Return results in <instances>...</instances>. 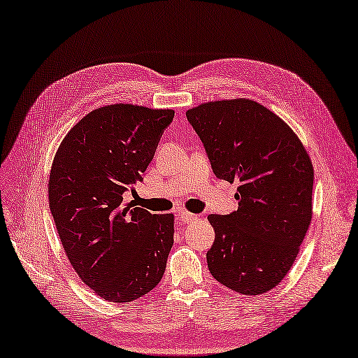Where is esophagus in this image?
<instances>
[{
  "label": "esophagus",
  "mask_w": 358,
  "mask_h": 358,
  "mask_svg": "<svg viewBox=\"0 0 358 358\" xmlns=\"http://www.w3.org/2000/svg\"><path fill=\"white\" fill-rule=\"evenodd\" d=\"M178 217L181 219L182 222H186V224L195 222L196 219H198V216H196V215H194V213H189V212H186V210H178Z\"/></svg>",
  "instance_id": "obj_1"
}]
</instances>
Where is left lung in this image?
I'll return each mask as SVG.
<instances>
[{"label":"left lung","instance_id":"8db88e82","mask_svg":"<svg viewBox=\"0 0 358 358\" xmlns=\"http://www.w3.org/2000/svg\"><path fill=\"white\" fill-rule=\"evenodd\" d=\"M213 173L239 182V208L210 215L208 271L228 289L260 295L286 277L311 222L313 166L292 128L251 99L187 110Z\"/></svg>","mask_w":358,"mask_h":358}]
</instances>
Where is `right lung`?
<instances>
[{"label":"right lung","instance_id":"obj_1","mask_svg":"<svg viewBox=\"0 0 358 358\" xmlns=\"http://www.w3.org/2000/svg\"><path fill=\"white\" fill-rule=\"evenodd\" d=\"M173 110L113 104L94 110L60 143L50 208L72 266L110 302H130L160 282L173 245V216L125 207L142 181Z\"/></svg>","mask_w":358,"mask_h":358}]
</instances>
